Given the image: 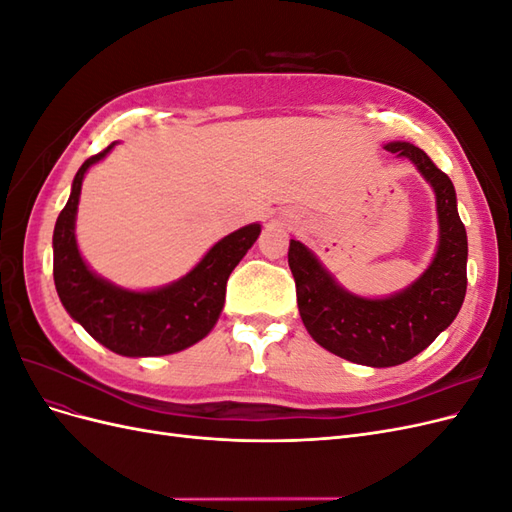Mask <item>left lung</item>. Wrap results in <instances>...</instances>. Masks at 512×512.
<instances>
[{"instance_id":"1","label":"left lung","mask_w":512,"mask_h":512,"mask_svg":"<svg viewBox=\"0 0 512 512\" xmlns=\"http://www.w3.org/2000/svg\"><path fill=\"white\" fill-rule=\"evenodd\" d=\"M384 149L410 160L436 194L438 247L429 267L404 290L371 299L346 290L301 241L290 239L288 250L307 333L324 350L367 367H395L423 352L451 327L468 286V235L453 181L412 143L393 141Z\"/></svg>"}]
</instances>
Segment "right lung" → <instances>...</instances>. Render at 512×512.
Returning <instances> with one entry per match:
<instances>
[{
    "label": "right lung",
    "mask_w": 512,
    "mask_h": 512,
    "mask_svg": "<svg viewBox=\"0 0 512 512\" xmlns=\"http://www.w3.org/2000/svg\"><path fill=\"white\" fill-rule=\"evenodd\" d=\"M111 143L89 158L74 175L66 207L53 230V277L61 305L74 322L121 356L175 354L207 337L218 322L226 282L260 235V224H247L215 243L179 280L151 290L121 288L98 275L76 243V213L87 170L104 160Z\"/></svg>",
    "instance_id": "obj_1"
}]
</instances>
